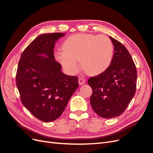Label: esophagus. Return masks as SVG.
I'll return each instance as SVG.
<instances>
[{
	"label": "esophagus",
	"mask_w": 153,
	"mask_h": 153,
	"mask_svg": "<svg viewBox=\"0 0 153 153\" xmlns=\"http://www.w3.org/2000/svg\"><path fill=\"white\" fill-rule=\"evenodd\" d=\"M78 83H79V84L80 85L84 84L85 83V80L84 78H79V79H78Z\"/></svg>",
	"instance_id": "esophagus-1"
}]
</instances>
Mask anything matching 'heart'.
<instances>
[{"label":"heart","instance_id":"b5f03b06","mask_svg":"<svg viewBox=\"0 0 153 153\" xmlns=\"http://www.w3.org/2000/svg\"><path fill=\"white\" fill-rule=\"evenodd\" d=\"M113 44L108 36L92 34H76L64 41L62 49L57 50L55 57L70 74L81 66L88 73L97 75L105 71L113 57Z\"/></svg>","mask_w":153,"mask_h":153}]
</instances>
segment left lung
<instances>
[{"label":"left lung","mask_w":153,"mask_h":153,"mask_svg":"<svg viewBox=\"0 0 153 153\" xmlns=\"http://www.w3.org/2000/svg\"><path fill=\"white\" fill-rule=\"evenodd\" d=\"M114 47L110 65L100 75L90 78L92 109L103 118H114L126 109L136 92L137 71L130 53L119 41L110 36Z\"/></svg>","instance_id":"left-lung-1"}]
</instances>
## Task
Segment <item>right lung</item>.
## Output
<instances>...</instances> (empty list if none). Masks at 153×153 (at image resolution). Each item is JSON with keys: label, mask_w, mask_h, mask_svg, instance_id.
<instances>
[{"label": "right lung", "mask_w": 153, "mask_h": 153, "mask_svg": "<svg viewBox=\"0 0 153 153\" xmlns=\"http://www.w3.org/2000/svg\"><path fill=\"white\" fill-rule=\"evenodd\" d=\"M65 34L55 32L37 37L22 53L17 68L16 83L22 104L46 123L61 116L78 87V77L64 74L53 55L55 43Z\"/></svg>", "instance_id": "add662e5"}]
</instances>
